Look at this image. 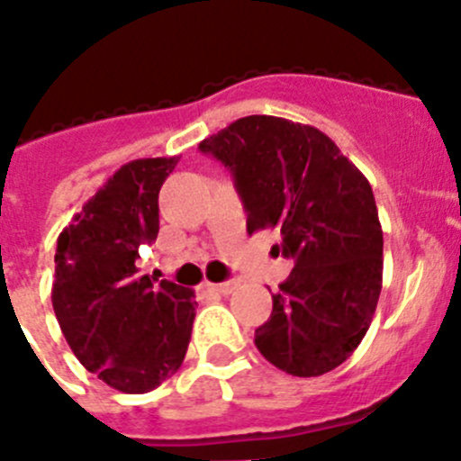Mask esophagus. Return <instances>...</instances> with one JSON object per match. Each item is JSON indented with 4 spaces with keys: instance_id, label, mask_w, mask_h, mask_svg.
<instances>
[{
    "instance_id": "34e87169",
    "label": "esophagus",
    "mask_w": 461,
    "mask_h": 461,
    "mask_svg": "<svg viewBox=\"0 0 461 461\" xmlns=\"http://www.w3.org/2000/svg\"><path fill=\"white\" fill-rule=\"evenodd\" d=\"M203 289L212 291V294H220V295H229L232 291L237 289V282H220V285H212V282H206Z\"/></svg>"
}]
</instances>
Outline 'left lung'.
I'll return each mask as SVG.
<instances>
[{
  "label": "left lung",
  "instance_id": "1",
  "mask_svg": "<svg viewBox=\"0 0 461 461\" xmlns=\"http://www.w3.org/2000/svg\"><path fill=\"white\" fill-rule=\"evenodd\" d=\"M235 176L246 230L277 229L295 259L255 330L259 354L294 376L348 361L370 330L384 285V230L370 181L312 125L246 116L199 143Z\"/></svg>",
  "mask_w": 461,
  "mask_h": 461
}]
</instances>
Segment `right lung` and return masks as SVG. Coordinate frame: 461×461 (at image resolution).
Here are the masks:
<instances>
[{
    "mask_svg": "<svg viewBox=\"0 0 461 461\" xmlns=\"http://www.w3.org/2000/svg\"><path fill=\"white\" fill-rule=\"evenodd\" d=\"M176 161L121 166L58 237L51 303L62 334L86 370L125 394L170 379L193 334L194 291L139 268L140 249L158 235V190Z\"/></svg>",
    "mask_w": 461,
    "mask_h": 461,
    "instance_id": "obj_1",
    "label": "right lung"
}]
</instances>
